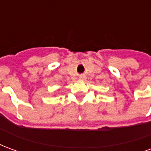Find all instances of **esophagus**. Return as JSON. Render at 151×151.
Returning <instances> with one entry per match:
<instances>
[{
    "label": "esophagus",
    "instance_id": "34e87169",
    "mask_svg": "<svg viewBox=\"0 0 151 151\" xmlns=\"http://www.w3.org/2000/svg\"><path fill=\"white\" fill-rule=\"evenodd\" d=\"M84 78H85V77H81V78H80L81 80H84Z\"/></svg>",
    "mask_w": 151,
    "mask_h": 151
}]
</instances>
